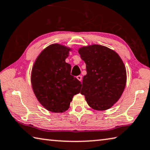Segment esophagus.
<instances>
[{"mask_svg": "<svg viewBox=\"0 0 150 150\" xmlns=\"http://www.w3.org/2000/svg\"><path fill=\"white\" fill-rule=\"evenodd\" d=\"M76 78H77V79L79 80V81H82V76H80V75L78 76Z\"/></svg>", "mask_w": 150, "mask_h": 150, "instance_id": "obj_1", "label": "esophagus"}]
</instances>
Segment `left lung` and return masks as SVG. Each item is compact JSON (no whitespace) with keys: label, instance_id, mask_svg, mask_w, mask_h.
Returning a JSON list of instances; mask_svg holds the SVG:
<instances>
[{"label":"left lung","instance_id":"obj_1","mask_svg":"<svg viewBox=\"0 0 150 150\" xmlns=\"http://www.w3.org/2000/svg\"><path fill=\"white\" fill-rule=\"evenodd\" d=\"M78 52L87 71L80 93L93 109H110L121 97L127 83L122 60L113 50L100 45L82 47Z\"/></svg>","mask_w":150,"mask_h":150}]
</instances>
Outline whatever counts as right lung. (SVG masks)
I'll use <instances>...</instances> for the list:
<instances>
[{"label": "right lung", "instance_id": "right-lung-1", "mask_svg": "<svg viewBox=\"0 0 150 150\" xmlns=\"http://www.w3.org/2000/svg\"><path fill=\"white\" fill-rule=\"evenodd\" d=\"M72 50L59 43L50 45L33 65L31 83L33 93L49 111L65 112L74 96L80 92L82 83L70 75L71 65L65 62Z\"/></svg>", "mask_w": 150, "mask_h": 150}]
</instances>
